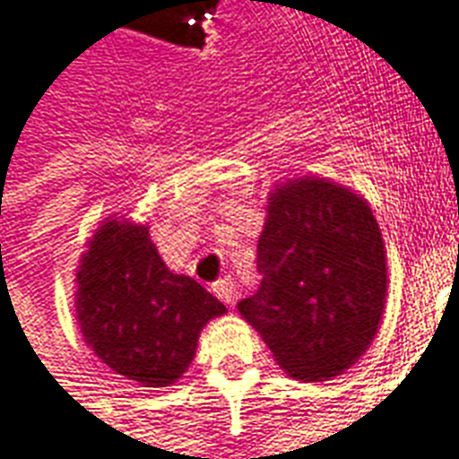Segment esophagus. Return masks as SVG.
<instances>
[{
    "instance_id": "obj_1",
    "label": "esophagus",
    "mask_w": 459,
    "mask_h": 459,
    "mask_svg": "<svg viewBox=\"0 0 459 459\" xmlns=\"http://www.w3.org/2000/svg\"><path fill=\"white\" fill-rule=\"evenodd\" d=\"M212 290H215L217 299L225 300V303H232L234 300V281L230 279V276H225V279H217Z\"/></svg>"
}]
</instances>
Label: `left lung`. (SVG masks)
<instances>
[{"label": "left lung", "instance_id": "1", "mask_svg": "<svg viewBox=\"0 0 459 459\" xmlns=\"http://www.w3.org/2000/svg\"><path fill=\"white\" fill-rule=\"evenodd\" d=\"M256 247L259 290L237 303L290 377L350 369L377 335L386 254L369 205L323 178L290 180L269 197Z\"/></svg>", "mask_w": 459, "mask_h": 459}]
</instances>
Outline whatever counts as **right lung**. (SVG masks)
<instances>
[{
	"mask_svg": "<svg viewBox=\"0 0 459 459\" xmlns=\"http://www.w3.org/2000/svg\"><path fill=\"white\" fill-rule=\"evenodd\" d=\"M225 306L197 281L166 269L149 227L109 220L78 271L85 342L126 379L169 386L195 357L197 337Z\"/></svg>",
	"mask_w": 459,
	"mask_h": 459,
	"instance_id": "obj_1",
	"label": "right lung"
}]
</instances>
